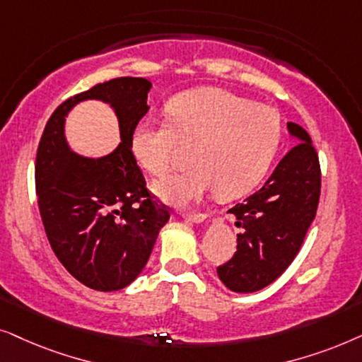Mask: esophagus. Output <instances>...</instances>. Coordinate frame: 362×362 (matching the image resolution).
Masks as SVG:
<instances>
[{"label":"esophagus","mask_w":362,"mask_h":362,"mask_svg":"<svg viewBox=\"0 0 362 362\" xmlns=\"http://www.w3.org/2000/svg\"><path fill=\"white\" fill-rule=\"evenodd\" d=\"M185 220L189 221H194V223H202L206 218V214H202V211H184L182 214Z\"/></svg>","instance_id":"34e87169"}]
</instances>
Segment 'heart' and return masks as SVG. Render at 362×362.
Returning <instances> with one entry per match:
<instances>
[{"instance_id":"1","label":"heart","mask_w":362,"mask_h":362,"mask_svg":"<svg viewBox=\"0 0 362 362\" xmlns=\"http://www.w3.org/2000/svg\"><path fill=\"white\" fill-rule=\"evenodd\" d=\"M168 120L144 119L134 127L131 147L144 170L160 177L177 152L194 146L189 170L153 185L168 204L187 205L215 189L220 199L248 194L267 175L283 139L281 115L273 105L255 104L223 89H195L167 104Z\"/></svg>"}]
</instances>
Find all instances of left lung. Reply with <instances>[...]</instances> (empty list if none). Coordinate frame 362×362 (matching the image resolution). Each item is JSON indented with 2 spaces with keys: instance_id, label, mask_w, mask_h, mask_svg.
Returning <instances> with one entry per match:
<instances>
[{
  "instance_id": "left-lung-1",
  "label": "left lung",
  "mask_w": 362,
  "mask_h": 362,
  "mask_svg": "<svg viewBox=\"0 0 362 362\" xmlns=\"http://www.w3.org/2000/svg\"><path fill=\"white\" fill-rule=\"evenodd\" d=\"M288 131L298 144L279 160L262 189L228 210L242 231L237 235V252L216 273L231 291H258L281 276L316 216L320 158L301 125L288 122Z\"/></svg>"
}]
</instances>
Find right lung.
<instances>
[{"label":"right lung","instance_id":"1","mask_svg":"<svg viewBox=\"0 0 362 362\" xmlns=\"http://www.w3.org/2000/svg\"><path fill=\"white\" fill-rule=\"evenodd\" d=\"M151 88L144 77H115L72 95L52 112L37 147V205L52 252L77 281L98 291L131 285L170 218L148 192L131 147ZM88 98L110 103L119 119L121 144L105 158L77 156L65 142L66 112Z\"/></svg>","mask_w":362,"mask_h":362}]
</instances>
